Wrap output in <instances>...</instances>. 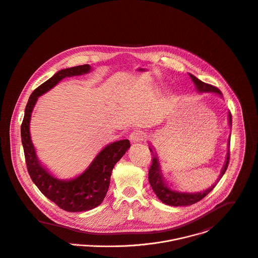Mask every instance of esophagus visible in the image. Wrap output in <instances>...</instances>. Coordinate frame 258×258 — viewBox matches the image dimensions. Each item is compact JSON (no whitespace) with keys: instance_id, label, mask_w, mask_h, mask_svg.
<instances>
[{"instance_id":"34e87169","label":"esophagus","mask_w":258,"mask_h":258,"mask_svg":"<svg viewBox=\"0 0 258 258\" xmlns=\"http://www.w3.org/2000/svg\"><path fill=\"white\" fill-rule=\"evenodd\" d=\"M146 139V135L144 132L142 131H134L131 136H130V140L133 144H137V143H140V142H143L144 140Z\"/></svg>"}]
</instances>
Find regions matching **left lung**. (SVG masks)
I'll return each instance as SVG.
<instances>
[{
	"label": "left lung",
	"mask_w": 258,
	"mask_h": 258,
	"mask_svg": "<svg viewBox=\"0 0 258 258\" xmlns=\"http://www.w3.org/2000/svg\"><path fill=\"white\" fill-rule=\"evenodd\" d=\"M189 76H190L194 84L196 85V89L199 93H214L216 95L221 96V93L217 88L202 82L201 80H199L197 77H195L191 74H189ZM228 123H229V126L231 127L232 119H231L230 112H228ZM229 146H230V139L228 140V144H227L228 152L226 154L225 163L221 169V172H220V175H219L217 181L215 182V184H212L206 190L200 191V192H183V191L171 189L170 186H168V184L166 183L165 179L162 176L159 160H158L157 155L155 153L154 147H150V151L153 154V162H152V165H151L150 171H149V181H150L151 186H152L153 190L155 191L156 197L158 198V200L160 202H162L163 204L171 206H191V205H195L198 202L202 201L214 188L216 183L220 180L222 175L225 173V170L227 169L228 162H229Z\"/></svg>",
	"instance_id": "8db88e82"
}]
</instances>
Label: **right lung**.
I'll return each instance as SVG.
<instances>
[{
  "label": "right lung",
  "mask_w": 258,
  "mask_h": 258,
  "mask_svg": "<svg viewBox=\"0 0 258 258\" xmlns=\"http://www.w3.org/2000/svg\"><path fill=\"white\" fill-rule=\"evenodd\" d=\"M91 71L90 64H83L56 72L32 93L21 126L26 163L32 180L46 198L70 212L91 210L103 203L109 186L112 168L131 148L130 141L122 140L107 145L79 176L72 179H59L52 175L39 160L30 135V121L39 97L50 91L62 79L82 76Z\"/></svg>",
  "instance_id": "1"
}]
</instances>
